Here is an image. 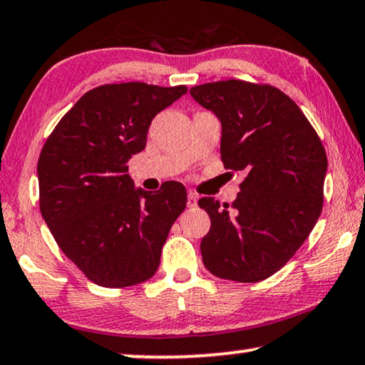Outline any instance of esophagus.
<instances>
[{
  "label": "esophagus",
  "mask_w": 365,
  "mask_h": 365,
  "mask_svg": "<svg viewBox=\"0 0 365 365\" xmlns=\"http://www.w3.org/2000/svg\"><path fill=\"white\" fill-rule=\"evenodd\" d=\"M197 203H198V195L193 193V192H190L188 197H187L188 208H193V206H197Z\"/></svg>",
  "instance_id": "1"
}]
</instances>
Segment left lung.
Returning <instances> with one entry per match:
<instances>
[{
    "label": "left lung",
    "mask_w": 365,
    "mask_h": 365,
    "mask_svg": "<svg viewBox=\"0 0 365 365\" xmlns=\"http://www.w3.org/2000/svg\"><path fill=\"white\" fill-rule=\"evenodd\" d=\"M190 95L221 121V160L244 170L237 200L200 208L211 227L201 239L205 267L220 279L260 282L293 257L323 210L328 159L297 103L272 85L242 80L193 86Z\"/></svg>",
    "instance_id": "left-lung-1"
}]
</instances>
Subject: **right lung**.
<instances>
[{"mask_svg":"<svg viewBox=\"0 0 365 365\" xmlns=\"http://www.w3.org/2000/svg\"><path fill=\"white\" fill-rule=\"evenodd\" d=\"M185 93V85L143 81L96 86L43 144L37 162L42 217L62 252L96 285H138L159 269L187 190L178 182L135 190L128 162L145 148L155 114Z\"/></svg>","mask_w":365,"mask_h":365,"instance_id":"add662e5","label":"right lung"}]
</instances>
